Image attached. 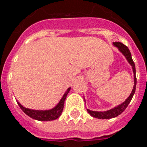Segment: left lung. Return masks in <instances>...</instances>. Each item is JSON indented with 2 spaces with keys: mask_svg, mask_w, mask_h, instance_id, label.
I'll use <instances>...</instances> for the list:
<instances>
[{
  "mask_svg": "<svg viewBox=\"0 0 147 147\" xmlns=\"http://www.w3.org/2000/svg\"><path fill=\"white\" fill-rule=\"evenodd\" d=\"M113 45L115 47H117L119 51L127 59L128 62L132 66L133 69V72H134V89L132 90V92L129 94V96L125 99V102H123L121 104H119L118 106L115 107V108H112L110 110L108 111H105V112H95V111H91L87 109V112L89 113L91 117H95V118H98V119H111V118H114V117H117V116L121 115L125 110V108L128 107L129 103H130L131 99L133 98L134 94L135 93L136 90V84H137V78H136V69H135V65H134V62L132 59V56H131V53L129 50V48L127 46L124 45V44L121 43V42H115L113 43Z\"/></svg>",
  "mask_w": 147,
  "mask_h": 147,
  "instance_id": "left-lung-1",
  "label": "left lung"
}]
</instances>
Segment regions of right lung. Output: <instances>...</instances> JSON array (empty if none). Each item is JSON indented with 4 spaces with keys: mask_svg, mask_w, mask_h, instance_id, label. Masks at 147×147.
I'll return each mask as SVG.
<instances>
[{
    "mask_svg": "<svg viewBox=\"0 0 147 147\" xmlns=\"http://www.w3.org/2000/svg\"><path fill=\"white\" fill-rule=\"evenodd\" d=\"M70 87L68 88L65 93L64 94L61 99L60 100V102L57 103V105L56 107H54L52 109L49 110H33L30 108H24L22 104L18 102L20 108L24 112V113L28 116L31 117L32 119L37 120V121H53L57 119L58 117L61 115L63 108H64V103L65 100L66 99V96L70 90Z\"/></svg>",
    "mask_w": 147,
    "mask_h": 147,
    "instance_id": "right-lung-1",
    "label": "right lung"
}]
</instances>
